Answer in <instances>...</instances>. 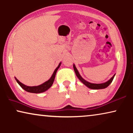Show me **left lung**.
I'll use <instances>...</instances> for the list:
<instances>
[{
    "label": "left lung",
    "mask_w": 133,
    "mask_h": 133,
    "mask_svg": "<svg viewBox=\"0 0 133 133\" xmlns=\"http://www.w3.org/2000/svg\"><path fill=\"white\" fill-rule=\"evenodd\" d=\"M74 70H75L76 75L77 76V77L78 78L79 80H80L84 85H86L87 87L90 88V89H105V88H107L108 86L111 83H112V81L113 80V79H114V77L115 76V75H114L110 79H109V80H108V81H107V82H105L104 83H101V84H94V83H91L88 82V81H86L85 79H83V78L81 77V75H79L78 71L77 70L75 65L74 64Z\"/></svg>",
    "instance_id": "obj_1"
}]
</instances>
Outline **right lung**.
Wrapping results in <instances>:
<instances>
[{
    "instance_id": "1",
    "label": "right lung",
    "mask_w": 133,
    "mask_h": 133,
    "mask_svg": "<svg viewBox=\"0 0 133 133\" xmlns=\"http://www.w3.org/2000/svg\"><path fill=\"white\" fill-rule=\"evenodd\" d=\"M60 65H61V63L59 64L58 66L56 68V69L55 70V71L53 74V75L50 79H49L48 81H45V83H42V84L39 85V86H25V85L22 84V83H21L18 79L16 78V80L17 82V83L20 85V86L23 89H24L25 91H26V92H31V93H36V94H38V93H41L43 92H45L47 91V89H49L52 85L54 83L55 78V75H56V73L57 72V70L58 69V68H59Z\"/></svg>"
}]
</instances>
